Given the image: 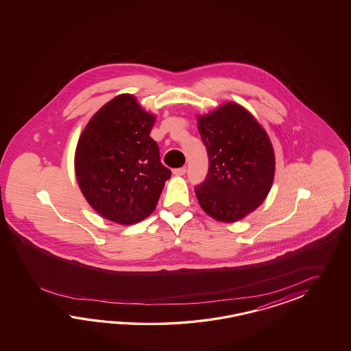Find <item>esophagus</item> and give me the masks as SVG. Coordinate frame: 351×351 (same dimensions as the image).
Instances as JSON below:
<instances>
[{"mask_svg":"<svg viewBox=\"0 0 351 351\" xmlns=\"http://www.w3.org/2000/svg\"><path fill=\"white\" fill-rule=\"evenodd\" d=\"M173 174L177 176V177L184 176L186 174V168H176V169H173Z\"/></svg>","mask_w":351,"mask_h":351,"instance_id":"esophagus-1","label":"esophagus"}]
</instances>
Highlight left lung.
I'll return each instance as SVG.
<instances>
[{
    "label": "left lung",
    "instance_id": "8db88e82",
    "mask_svg": "<svg viewBox=\"0 0 351 351\" xmlns=\"http://www.w3.org/2000/svg\"><path fill=\"white\" fill-rule=\"evenodd\" d=\"M208 152L207 178L195 186L201 208L213 219L233 223L258 208L275 178V152L266 130L234 101L197 115Z\"/></svg>",
    "mask_w": 351,
    "mask_h": 351
}]
</instances>
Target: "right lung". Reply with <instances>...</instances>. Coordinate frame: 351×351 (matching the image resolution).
Segmentation results:
<instances>
[{
    "label": "right lung",
    "instance_id": "1",
    "mask_svg": "<svg viewBox=\"0 0 351 351\" xmlns=\"http://www.w3.org/2000/svg\"><path fill=\"white\" fill-rule=\"evenodd\" d=\"M156 120L134 95L120 94L91 117L79 136L75 177L90 207L108 221L138 223L157 207L172 173L149 136Z\"/></svg>",
    "mask_w": 351,
    "mask_h": 351
}]
</instances>
